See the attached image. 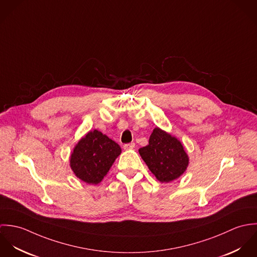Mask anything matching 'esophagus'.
Listing matches in <instances>:
<instances>
[{
    "mask_svg": "<svg viewBox=\"0 0 257 257\" xmlns=\"http://www.w3.org/2000/svg\"><path fill=\"white\" fill-rule=\"evenodd\" d=\"M136 147V144L135 143H132V144H126L123 146V148L125 150H131V149H134Z\"/></svg>",
    "mask_w": 257,
    "mask_h": 257,
    "instance_id": "obj_1",
    "label": "esophagus"
}]
</instances>
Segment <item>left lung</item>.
<instances>
[{"instance_id":"1","label":"left lung","mask_w":257,"mask_h":257,"mask_svg":"<svg viewBox=\"0 0 257 257\" xmlns=\"http://www.w3.org/2000/svg\"><path fill=\"white\" fill-rule=\"evenodd\" d=\"M139 152L161 183L178 179L189 165V157L181 142L159 127L153 130L148 145L140 148Z\"/></svg>"}]
</instances>
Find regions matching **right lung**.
I'll return each mask as SVG.
<instances>
[{"label": "right lung", "instance_id": "1", "mask_svg": "<svg viewBox=\"0 0 257 257\" xmlns=\"http://www.w3.org/2000/svg\"><path fill=\"white\" fill-rule=\"evenodd\" d=\"M120 153L121 148L106 135L97 130L90 131L74 147L69 159L70 167L83 182L97 185L107 175Z\"/></svg>", "mask_w": 257, "mask_h": 257}]
</instances>
